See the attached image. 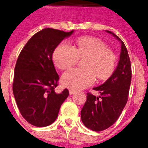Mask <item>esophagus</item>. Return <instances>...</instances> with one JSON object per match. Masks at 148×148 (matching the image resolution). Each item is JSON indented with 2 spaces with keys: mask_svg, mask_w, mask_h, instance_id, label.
<instances>
[{
  "mask_svg": "<svg viewBox=\"0 0 148 148\" xmlns=\"http://www.w3.org/2000/svg\"><path fill=\"white\" fill-rule=\"evenodd\" d=\"M77 92V90H73V89H71V90H69V94L71 95H74V94H75V93Z\"/></svg>",
  "mask_w": 148,
  "mask_h": 148,
  "instance_id": "obj_1",
  "label": "esophagus"
}]
</instances>
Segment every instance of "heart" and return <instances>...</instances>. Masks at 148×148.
<instances>
[{"mask_svg":"<svg viewBox=\"0 0 148 148\" xmlns=\"http://www.w3.org/2000/svg\"><path fill=\"white\" fill-rule=\"evenodd\" d=\"M78 59H84L81 64L83 69H71L61 77L63 85L74 90L91 85L96 77L101 81L108 79L114 71L117 60L114 53L102 41L87 37L79 38L74 46L61 42L53 53V62L60 70L73 67Z\"/></svg>","mask_w":148,"mask_h":148,"instance_id":"1","label":"heart"}]
</instances>
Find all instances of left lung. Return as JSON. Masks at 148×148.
Wrapping results in <instances>:
<instances>
[{"mask_svg":"<svg viewBox=\"0 0 148 148\" xmlns=\"http://www.w3.org/2000/svg\"><path fill=\"white\" fill-rule=\"evenodd\" d=\"M121 45L120 60L112 75L101 85L94 88L101 95L87 94V101L81 111L84 126L94 131L108 128L118 119L128 99L131 81V65L126 46L121 39L111 31Z\"/></svg>","mask_w":148,"mask_h":148,"instance_id":"obj_1","label":"left lung"}]
</instances>
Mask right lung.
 Masks as SVG:
<instances>
[{
    "instance_id": "obj_1",
    "label": "right lung",
    "mask_w": 148,
    "mask_h": 148,
    "mask_svg": "<svg viewBox=\"0 0 148 148\" xmlns=\"http://www.w3.org/2000/svg\"><path fill=\"white\" fill-rule=\"evenodd\" d=\"M74 31L64 32L45 28L36 33L21 51L15 65L13 93L24 119L36 127L54 122L61 104L69 95L67 89L55 92L59 76L52 60L58 45Z\"/></svg>"
}]
</instances>
